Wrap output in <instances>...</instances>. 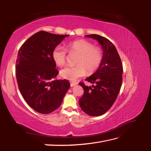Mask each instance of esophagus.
<instances>
[{
	"instance_id": "1",
	"label": "esophagus",
	"mask_w": 151,
	"mask_h": 151,
	"mask_svg": "<svg viewBox=\"0 0 151 151\" xmlns=\"http://www.w3.org/2000/svg\"><path fill=\"white\" fill-rule=\"evenodd\" d=\"M70 86H71V87H73V86H76V84H77V82H70Z\"/></svg>"
}]
</instances>
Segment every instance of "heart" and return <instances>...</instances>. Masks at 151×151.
I'll return each instance as SVG.
<instances>
[{
	"mask_svg": "<svg viewBox=\"0 0 151 151\" xmlns=\"http://www.w3.org/2000/svg\"><path fill=\"white\" fill-rule=\"evenodd\" d=\"M68 52L78 54L76 58V65L67 66L60 70L62 78L69 81H75L84 76L87 71L93 73L100 65L102 58V50L99 47L85 40L73 41L67 45ZM66 50L60 45L54 48L52 52V60L58 66L65 65L66 61Z\"/></svg>",
	"mask_w": 151,
	"mask_h": 151,
	"instance_id": "obj_1",
	"label": "heart"
}]
</instances>
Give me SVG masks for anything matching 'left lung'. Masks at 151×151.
<instances>
[{
  "label": "left lung",
  "mask_w": 151,
  "mask_h": 151,
  "mask_svg": "<svg viewBox=\"0 0 151 151\" xmlns=\"http://www.w3.org/2000/svg\"><path fill=\"white\" fill-rule=\"evenodd\" d=\"M86 36L98 41L103 49V56L97 71L86 79L94 84L92 88L79 82L84 91L79 99V105L86 114L99 116L106 113L116 100L123 81V65L116 48L110 40L97 34Z\"/></svg>",
  "instance_id": "obj_1"
}]
</instances>
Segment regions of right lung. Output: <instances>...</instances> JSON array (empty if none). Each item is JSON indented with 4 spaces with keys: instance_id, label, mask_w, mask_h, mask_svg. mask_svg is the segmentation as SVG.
I'll return each mask as SVG.
<instances>
[{
    "instance_id": "add662e5",
    "label": "right lung",
    "mask_w": 151,
    "mask_h": 151,
    "mask_svg": "<svg viewBox=\"0 0 151 151\" xmlns=\"http://www.w3.org/2000/svg\"><path fill=\"white\" fill-rule=\"evenodd\" d=\"M68 36L38 32L19 50L15 76L19 91L27 104L40 114L58 108L70 87L67 80L53 81L58 70L52 58L54 48Z\"/></svg>"
}]
</instances>
